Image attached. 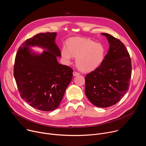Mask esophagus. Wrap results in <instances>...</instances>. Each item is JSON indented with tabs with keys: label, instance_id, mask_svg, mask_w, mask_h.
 <instances>
[{
	"label": "esophagus",
	"instance_id": "esophagus-1",
	"mask_svg": "<svg viewBox=\"0 0 146 146\" xmlns=\"http://www.w3.org/2000/svg\"><path fill=\"white\" fill-rule=\"evenodd\" d=\"M73 76H77L79 75V74H80V73H78V72H76V71H74V72H73Z\"/></svg>",
	"mask_w": 146,
	"mask_h": 146
}]
</instances>
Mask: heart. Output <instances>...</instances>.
<instances>
[{
  "instance_id": "1",
  "label": "heart",
  "mask_w": 146,
  "mask_h": 146,
  "mask_svg": "<svg viewBox=\"0 0 146 146\" xmlns=\"http://www.w3.org/2000/svg\"><path fill=\"white\" fill-rule=\"evenodd\" d=\"M105 54V48L101 44L83 37L70 38L67 46H64L60 51L65 64H70L73 57H76L77 66L80 70L86 72L98 68L102 63Z\"/></svg>"
}]
</instances>
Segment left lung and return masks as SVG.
I'll return each mask as SVG.
<instances>
[{
  "mask_svg": "<svg viewBox=\"0 0 146 146\" xmlns=\"http://www.w3.org/2000/svg\"><path fill=\"white\" fill-rule=\"evenodd\" d=\"M101 34L107 37L109 49L100 66L85 77V93L95 106L108 108L127 92L132 66L130 55L121 41L108 33Z\"/></svg>",
  "mask_w": 146,
  "mask_h": 146,
  "instance_id": "obj_1",
  "label": "left lung"
}]
</instances>
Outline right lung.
Listing matches in <instances>:
<instances>
[{"label":"right lung","mask_w":146,"mask_h":146,"mask_svg":"<svg viewBox=\"0 0 146 146\" xmlns=\"http://www.w3.org/2000/svg\"><path fill=\"white\" fill-rule=\"evenodd\" d=\"M56 33H40L27 39L17 52L14 76L20 96L30 106L44 111L55 110L73 77V70L59 64ZM44 49L42 53L30 47Z\"/></svg>","instance_id":"1"}]
</instances>
